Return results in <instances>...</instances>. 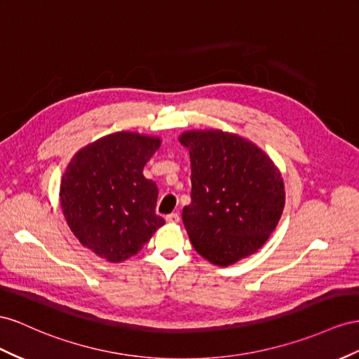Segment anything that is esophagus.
Instances as JSON below:
<instances>
[{
	"label": "esophagus",
	"instance_id": "obj_1",
	"mask_svg": "<svg viewBox=\"0 0 359 359\" xmlns=\"http://www.w3.org/2000/svg\"><path fill=\"white\" fill-rule=\"evenodd\" d=\"M166 222H169V224H178L180 215H178V212H172V215H168Z\"/></svg>",
	"mask_w": 359,
	"mask_h": 359
}]
</instances>
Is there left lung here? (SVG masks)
<instances>
[{"label":"left lung","instance_id":"obj_1","mask_svg":"<svg viewBox=\"0 0 359 359\" xmlns=\"http://www.w3.org/2000/svg\"><path fill=\"white\" fill-rule=\"evenodd\" d=\"M191 202L182 222L198 254L229 266L263 246L285 203L280 172L267 154L237 134L187 131Z\"/></svg>","mask_w":359,"mask_h":359}]
</instances>
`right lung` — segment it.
<instances>
[{"label":"right lung","instance_id":"obj_1","mask_svg":"<svg viewBox=\"0 0 359 359\" xmlns=\"http://www.w3.org/2000/svg\"><path fill=\"white\" fill-rule=\"evenodd\" d=\"M158 137L113 133L80 149L60 184L63 216L80 243L121 263L148 243L164 220L156 215L157 184L143 177Z\"/></svg>","mask_w":359,"mask_h":359}]
</instances>
